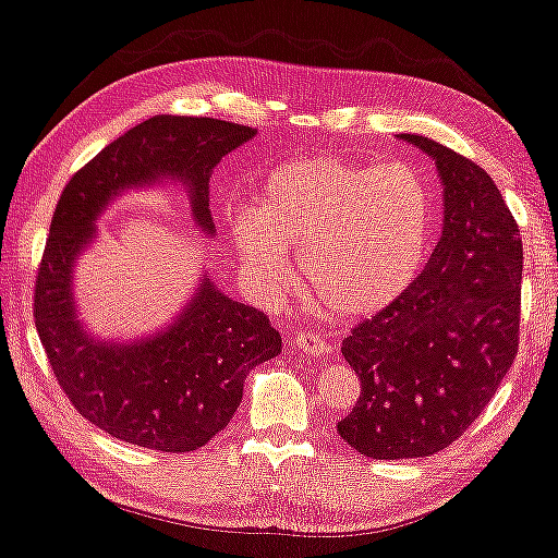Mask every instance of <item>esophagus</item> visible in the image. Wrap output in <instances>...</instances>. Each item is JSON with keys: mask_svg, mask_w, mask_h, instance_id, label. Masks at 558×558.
<instances>
[{"mask_svg": "<svg viewBox=\"0 0 558 558\" xmlns=\"http://www.w3.org/2000/svg\"><path fill=\"white\" fill-rule=\"evenodd\" d=\"M293 349H299L301 354H308V356H324L329 354V344L318 337V333H308V331H301L295 333V337H291V341H288Z\"/></svg>", "mask_w": 558, "mask_h": 558, "instance_id": "34e87169", "label": "esophagus"}]
</instances>
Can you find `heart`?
<instances>
[{"label":"heart","mask_w":558,"mask_h":558,"mask_svg":"<svg viewBox=\"0 0 558 558\" xmlns=\"http://www.w3.org/2000/svg\"><path fill=\"white\" fill-rule=\"evenodd\" d=\"M434 219V193L413 166L311 155L272 168L255 209L229 217V234L259 291L280 295L293 286L286 250H299L308 291L331 316L360 322L413 283Z\"/></svg>","instance_id":"obj_1"}]
</instances>
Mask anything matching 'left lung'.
<instances>
[{"label": "left lung", "instance_id": "left-lung-1", "mask_svg": "<svg viewBox=\"0 0 558 558\" xmlns=\"http://www.w3.org/2000/svg\"><path fill=\"white\" fill-rule=\"evenodd\" d=\"M400 140L434 158L444 225L408 291L341 344L362 392L337 430L373 459L428 457L457 441L500 388L521 324L523 244L495 181L434 140Z\"/></svg>", "mask_w": 558, "mask_h": 558}]
</instances>
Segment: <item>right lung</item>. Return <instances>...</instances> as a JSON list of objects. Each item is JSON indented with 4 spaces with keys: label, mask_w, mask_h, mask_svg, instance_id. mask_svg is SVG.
I'll return each mask as SVG.
<instances>
[{
    "label": "right lung",
    "mask_w": 558,
    "mask_h": 558,
    "mask_svg": "<svg viewBox=\"0 0 558 558\" xmlns=\"http://www.w3.org/2000/svg\"><path fill=\"white\" fill-rule=\"evenodd\" d=\"M255 135L209 117H153L104 147L61 193L37 270L35 326L73 408L119 441L196 451L232 421L252 369L283 349L263 311L229 299L209 272L166 326L128 341L88 331L73 295L96 219L128 191L178 185L196 232L214 240L211 173Z\"/></svg>",
    "instance_id": "right-lung-1"
}]
</instances>
